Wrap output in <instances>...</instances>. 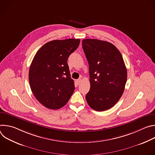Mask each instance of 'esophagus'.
Listing matches in <instances>:
<instances>
[{
  "label": "esophagus",
  "instance_id": "34e87169",
  "mask_svg": "<svg viewBox=\"0 0 155 155\" xmlns=\"http://www.w3.org/2000/svg\"><path fill=\"white\" fill-rule=\"evenodd\" d=\"M81 78H78V79H77V80H76V82H77V83L78 84H80V83L81 82Z\"/></svg>",
  "mask_w": 155,
  "mask_h": 155
}]
</instances>
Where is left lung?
I'll return each mask as SVG.
<instances>
[{"label": "left lung", "mask_w": 155, "mask_h": 155, "mask_svg": "<svg viewBox=\"0 0 155 155\" xmlns=\"http://www.w3.org/2000/svg\"><path fill=\"white\" fill-rule=\"evenodd\" d=\"M82 47L89 64L90 90L86 101L93 109L105 111L121 98L127 80L123 56L112 43L97 39H84Z\"/></svg>", "instance_id": "left-lung-1"}]
</instances>
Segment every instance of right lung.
I'll return each mask as SVG.
<instances>
[{
  "label": "right lung",
  "mask_w": 155,
  "mask_h": 155,
  "mask_svg": "<svg viewBox=\"0 0 155 155\" xmlns=\"http://www.w3.org/2000/svg\"><path fill=\"white\" fill-rule=\"evenodd\" d=\"M80 41L74 38L52 40L34 56L29 72L31 89L37 101L48 108L64 107L75 90L67 61Z\"/></svg>",
  "instance_id": "obj_1"
}]
</instances>
